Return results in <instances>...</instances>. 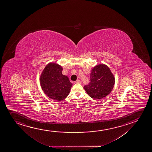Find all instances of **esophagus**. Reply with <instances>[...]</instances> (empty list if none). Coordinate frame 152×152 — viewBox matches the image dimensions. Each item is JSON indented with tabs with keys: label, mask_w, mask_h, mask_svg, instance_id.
<instances>
[{
	"label": "esophagus",
	"mask_w": 152,
	"mask_h": 152,
	"mask_svg": "<svg viewBox=\"0 0 152 152\" xmlns=\"http://www.w3.org/2000/svg\"><path fill=\"white\" fill-rule=\"evenodd\" d=\"M75 83H81V81H80L79 80H77V81H75Z\"/></svg>",
	"instance_id": "1"
}]
</instances>
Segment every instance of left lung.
<instances>
[{"label":"left lung","mask_w":152,"mask_h":152,"mask_svg":"<svg viewBox=\"0 0 152 152\" xmlns=\"http://www.w3.org/2000/svg\"><path fill=\"white\" fill-rule=\"evenodd\" d=\"M90 83L84 87L92 98L101 99L108 95L113 88L115 77L107 65L99 64L91 70Z\"/></svg>","instance_id":"left-lung-1"}]
</instances>
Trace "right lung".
I'll return each mask as SVG.
<instances>
[{
  "instance_id": "obj_1",
  "label": "right lung",
  "mask_w": 152,
  "mask_h": 152,
  "mask_svg": "<svg viewBox=\"0 0 152 152\" xmlns=\"http://www.w3.org/2000/svg\"><path fill=\"white\" fill-rule=\"evenodd\" d=\"M63 67L55 63L45 66L40 77L41 87L48 97L57 101L65 99L68 96L72 84L68 77L62 74Z\"/></svg>"
}]
</instances>
